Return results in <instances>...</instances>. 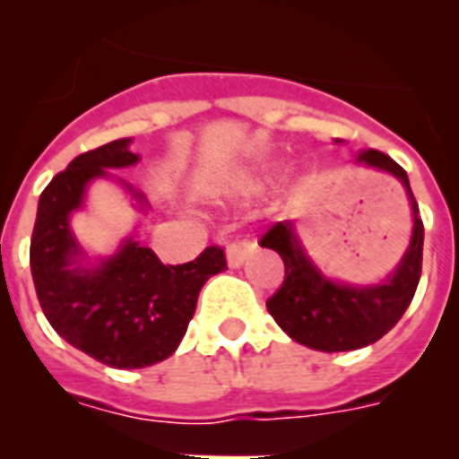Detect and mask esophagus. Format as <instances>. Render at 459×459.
Returning a JSON list of instances; mask_svg holds the SVG:
<instances>
[{"label":"esophagus","mask_w":459,"mask_h":459,"mask_svg":"<svg viewBox=\"0 0 459 459\" xmlns=\"http://www.w3.org/2000/svg\"><path fill=\"white\" fill-rule=\"evenodd\" d=\"M255 253V246L248 241H234L227 246V264H230V269H238V266H243V262L250 257V255Z\"/></svg>","instance_id":"esophagus-1"}]
</instances>
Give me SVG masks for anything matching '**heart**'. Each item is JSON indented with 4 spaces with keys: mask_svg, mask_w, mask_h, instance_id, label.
Instances as JSON below:
<instances>
[{
    "mask_svg": "<svg viewBox=\"0 0 459 459\" xmlns=\"http://www.w3.org/2000/svg\"><path fill=\"white\" fill-rule=\"evenodd\" d=\"M259 179H262V177H248V179H243L241 184L237 186V190H238V193H241V195L253 193V190L259 188Z\"/></svg>",
    "mask_w": 459,
    "mask_h": 459,
    "instance_id": "obj_1",
    "label": "heart"
}]
</instances>
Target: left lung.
<instances>
[{"label": "left lung", "mask_w": 459, "mask_h": 459, "mask_svg": "<svg viewBox=\"0 0 459 459\" xmlns=\"http://www.w3.org/2000/svg\"><path fill=\"white\" fill-rule=\"evenodd\" d=\"M354 163L395 177L407 190L411 206V241L386 280L375 285H347L326 278L306 253L291 221L275 222L259 241L285 262V280L266 301V310L294 342L328 354L360 350L384 338L411 303L423 266V221L407 172L377 149L360 152Z\"/></svg>", "instance_id": "8db88e82"}]
</instances>
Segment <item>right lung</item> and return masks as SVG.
<instances>
[{
	"label": "right lung",
	"instance_id": "add662e5",
	"mask_svg": "<svg viewBox=\"0 0 459 459\" xmlns=\"http://www.w3.org/2000/svg\"><path fill=\"white\" fill-rule=\"evenodd\" d=\"M131 137L108 142L73 158L40 193L31 234L30 264L36 296L48 322L75 350L109 368L135 370L172 356L195 315L197 296L211 275L227 269L225 253L209 246L188 264L169 266L135 237L96 262L71 230L93 179L140 160ZM140 209L147 197L121 181Z\"/></svg>",
	"mask_w": 459,
	"mask_h": 459
}]
</instances>
